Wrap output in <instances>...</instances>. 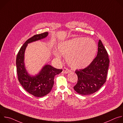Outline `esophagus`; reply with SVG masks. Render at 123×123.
Here are the masks:
<instances>
[{"instance_id":"esophagus-1","label":"esophagus","mask_w":123,"mask_h":123,"mask_svg":"<svg viewBox=\"0 0 123 123\" xmlns=\"http://www.w3.org/2000/svg\"><path fill=\"white\" fill-rule=\"evenodd\" d=\"M69 72H70V71L68 68H67L66 67H64L63 68V72H62V73L63 74H68V73Z\"/></svg>"}]
</instances>
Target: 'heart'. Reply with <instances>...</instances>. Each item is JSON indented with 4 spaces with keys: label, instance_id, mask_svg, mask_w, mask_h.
I'll use <instances>...</instances> for the list:
<instances>
[{
    "label": "heart",
    "instance_id": "obj_1",
    "mask_svg": "<svg viewBox=\"0 0 123 123\" xmlns=\"http://www.w3.org/2000/svg\"><path fill=\"white\" fill-rule=\"evenodd\" d=\"M59 51L66 57L68 65L74 69L84 68L89 66L94 59L97 50L96 42L92 38L78 37L61 43ZM55 55L60 57L57 52Z\"/></svg>",
    "mask_w": 123,
    "mask_h": 123
}]
</instances>
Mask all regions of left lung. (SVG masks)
Listing matches in <instances>:
<instances>
[{"label":"left lung","instance_id":"1","mask_svg":"<svg viewBox=\"0 0 123 123\" xmlns=\"http://www.w3.org/2000/svg\"><path fill=\"white\" fill-rule=\"evenodd\" d=\"M109 63L107 51L99 40L96 57L87 67L75 71L78 80L74 90L84 95L96 92L106 81Z\"/></svg>","mask_w":123,"mask_h":123}]
</instances>
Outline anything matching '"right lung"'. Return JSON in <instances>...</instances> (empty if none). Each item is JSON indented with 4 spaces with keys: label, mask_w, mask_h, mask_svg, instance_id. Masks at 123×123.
<instances>
[{
    "label": "right lung",
    "mask_w": 123,
    "mask_h": 123,
    "mask_svg": "<svg viewBox=\"0 0 123 123\" xmlns=\"http://www.w3.org/2000/svg\"><path fill=\"white\" fill-rule=\"evenodd\" d=\"M48 32L34 35L28 39L20 49L16 60V71L18 79L23 88L29 93L36 97H42L48 94L51 90L54 84L55 76L62 72L49 65H45L38 74L31 76L25 68L24 52L28 43L46 37Z\"/></svg>",
    "instance_id": "1"
}]
</instances>
